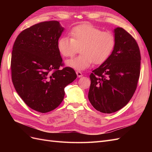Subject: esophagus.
Listing matches in <instances>:
<instances>
[{
  "mask_svg": "<svg viewBox=\"0 0 152 152\" xmlns=\"http://www.w3.org/2000/svg\"><path fill=\"white\" fill-rule=\"evenodd\" d=\"M76 73H77L78 77H82V75H82V73L81 72H80V71H77Z\"/></svg>",
  "mask_w": 152,
  "mask_h": 152,
  "instance_id": "obj_1",
  "label": "esophagus"
}]
</instances>
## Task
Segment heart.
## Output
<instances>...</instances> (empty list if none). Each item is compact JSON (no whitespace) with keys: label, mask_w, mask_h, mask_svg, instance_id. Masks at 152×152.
<instances>
[{"label":"heart","mask_w":152,"mask_h":152,"mask_svg":"<svg viewBox=\"0 0 152 152\" xmlns=\"http://www.w3.org/2000/svg\"><path fill=\"white\" fill-rule=\"evenodd\" d=\"M70 37L62 36L57 48L62 56L72 58L80 48L81 54L67 61V65L77 70H84L94 62L96 65L107 60L116 45V38L110 31H103L89 25H81L70 32Z\"/></svg>","instance_id":"1"}]
</instances>
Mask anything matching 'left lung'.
Segmentation results:
<instances>
[{"instance_id":"1","label":"left lung","mask_w":152,"mask_h":152,"mask_svg":"<svg viewBox=\"0 0 152 152\" xmlns=\"http://www.w3.org/2000/svg\"><path fill=\"white\" fill-rule=\"evenodd\" d=\"M114 31L113 51L90 75L89 100L96 110L104 113L125 107L135 93L140 75L141 54L136 40L122 28Z\"/></svg>"}]
</instances>
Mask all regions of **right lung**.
<instances>
[{
  "label": "right lung",
  "mask_w": 152,
  "mask_h": 152,
  "mask_svg": "<svg viewBox=\"0 0 152 152\" xmlns=\"http://www.w3.org/2000/svg\"><path fill=\"white\" fill-rule=\"evenodd\" d=\"M64 28L58 21H43L22 31L13 45L11 77L14 87L30 108L40 113L56 108L65 87L76 79L71 67H64L58 40Z\"/></svg>",
  "instance_id": "1"
}]
</instances>
